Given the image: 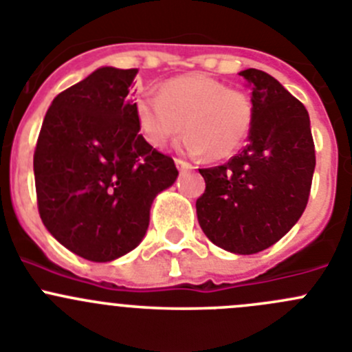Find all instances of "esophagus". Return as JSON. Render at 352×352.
Wrapping results in <instances>:
<instances>
[{
  "instance_id": "34e87169",
  "label": "esophagus",
  "mask_w": 352,
  "mask_h": 352,
  "mask_svg": "<svg viewBox=\"0 0 352 352\" xmlns=\"http://www.w3.org/2000/svg\"><path fill=\"white\" fill-rule=\"evenodd\" d=\"M175 165H177V168L180 170V172H187V170L192 168L191 163H187V161L180 160V157H175Z\"/></svg>"
}]
</instances>
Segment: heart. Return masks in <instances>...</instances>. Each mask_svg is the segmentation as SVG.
Wrapping results in <instances>:
<instances>
[{"mask_svg":"<svg viewBox=\"0 0 352 352\" xmlns=\"http://www.w3.org/2000/svg\"><path fill=\"white\" fill-rule=\"evenodd\" d=\"M137 120L147 142L163 147L182 130L180 149L191 156L228 160L241 149L254 121V104L241 90L206 74L166 81L160 94L137 102Z\"/></svg>","mask_w":352,"mask_h":352,"instance_id":"1","label":"heart"}]
</instances>
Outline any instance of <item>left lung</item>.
<instances>
[{
    "label": "left lung",
    "mask_w": 352,
    "mask_h": 352,
    "mask_svg": "<svg viewBox=\"0 0 352 352\" xmlns=\"http://www.w3.org/2000/svg\"><path fill=\"white\" fill-rule=\"evenodd\" d=\"M239 74L254 88L248 144L224 165L199 168L206 187L196 212L210 241L250 255L274 245L300 219L316 154L304 104L267 72Z\"/></svg>",
    "instance_id": "1"
}]
</instances>
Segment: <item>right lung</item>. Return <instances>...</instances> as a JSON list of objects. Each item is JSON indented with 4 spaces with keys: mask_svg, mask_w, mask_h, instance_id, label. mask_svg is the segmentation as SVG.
I'll return each instance as SVG.
<instances>
[{
    "mask_svg": "<svg viewBox=\"0 0 352 352\" xmlns=\"http://www.w3.org/2000/svg\"><path fill=\"white\" fill-rule=\"evenodd\" d=\"M139 69L100 67L60 91L34 149L39 217L58 243L87 261L133 250L151 203L175 182L170 156L139 133L130 87Z\"/></svg>",
    "mask_w": 352,
    "mask_h": 352,
    "instance_id": "1",
    "label": "right lung"
}]
</instances>
